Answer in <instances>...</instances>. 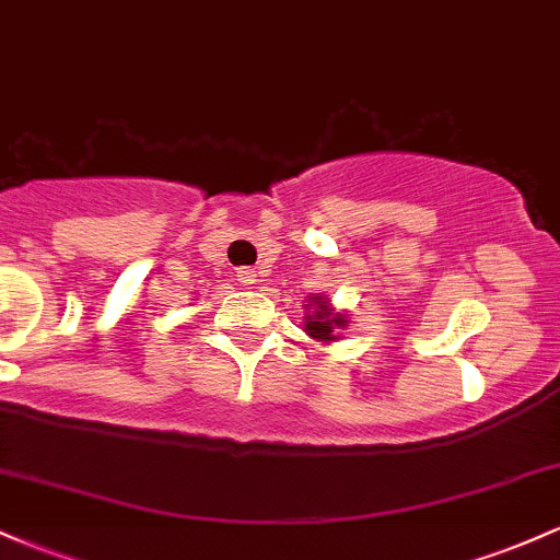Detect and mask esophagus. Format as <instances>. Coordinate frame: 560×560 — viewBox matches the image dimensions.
Masks as SVG:
<instances>
[{"instance_id":"obj_1","label":"esophagus","mask_w":560,"mask_h":560,"mask_svg":"<svg viewBox=\"0 0 560 560\" xmlns=\"http://www.w3.org/2000/svg\"><path fill=\"white\" fill-rule=\"evenodd\" d=\"M236 281H240L242 287H253L255 281H258V271H255V268H240V271H236Z\"/></svg>"}]
</instances>
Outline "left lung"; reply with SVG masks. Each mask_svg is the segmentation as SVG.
<instances>
[{"label":"left lung","mask_w":560,"mask_h":560,"mask_svg":"<svg viewBox=\"0 0 560 560\" xmlns=\"http://www.w3.org/2000/svg\"><path fill=\"white\" fill-rule=\"evenodd\" d=\"M305 307V334L311 339H316L320 345H331L337 342V339H342V331L347 329V324H350V316H347L345 311H337V307L331 305V300L326 298V294H318V298H307V305Z\"/></svg>","instance_id":"left-lung-1"}]
</instances>
